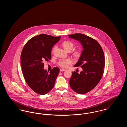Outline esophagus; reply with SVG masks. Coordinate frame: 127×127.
Wrapping results in <instances>:
<instances>
[{"mask_svg":"<svg viewBox=\"0 0 127 127\" xmlns=\"http://www.w3.org/2000/svg\"><path fill=\"white\" fill-rule=\"evenodd\" d=\"M66 70V69H65V68H61V69H60V71L62 72V71H65V70Z\"/></svg>","mask_w":127,"mask_h":127,"instance_id":"obj_1","label":"esophagus"}]
</instances>
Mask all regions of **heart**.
Returning <instances> with one entry per match:
<instances>
[{
  "label": "heart",
  "instance_id": "b5f03b06",
  "mask_svg": "<svg viewBox=\"0 0 127 127\" xmlns=\"http://www.w3.org/2000/svg\"><path fill=\"white\" fill-rule=\"evenodd\" d=\"M61 45H62V46L63 47V48L65 50H66V51H68V50L70 51L74 47L73 43L69 41H67V40L63 41V42L62 43ZM73 54L76 56H79L80 54L79 52L78 51L74 52ZM71 63V61L69 59L61 60L59 62V65L60 66L63 67H66L68 66V65L69 64H70Z\"/></svg>",
  "mask_w": 127,
  "mask_h": 127
}]
</instances>
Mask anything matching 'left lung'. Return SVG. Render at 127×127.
<instances>
[{"label":"left lung","mask_w":127,"mask_h":127,"mask_svg":"<svg viewBox=\"0 0 127 127\" xmlns=\"http://www.w3.org/2000/svg\"><path fill=\"white\" fill-rule=\"evenodd\" d=\"M69 37L79 41L83 50L74 67L80 66L79 74L72 72L69 80L71 88L76 93L83 94L91 91L101 79L105 66L104 54L99 44L86 35L76 33Z\"/></svg>","instance_id":"obj_1"}]
</instances>
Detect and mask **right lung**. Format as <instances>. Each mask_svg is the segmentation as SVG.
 I'll return each mask as SVG.
<instances>
[{
	"instance_id": "add662e5",
	"label": "right lung",
	"mask_w": 127,
	"mask_h": 127,
	"mask_svg": "<svg viewBox=\"0 0 127 127\" xmlns=\"http://www.w3.org/2000/svg\"><path fill=\"white\" fill-rule=\"evenodd\" d=\"M61 39L46 34L33 37L25 44L21 56L23 76L27 83L36 93L45 95L54 86L60 69L55 67L50 72L44 69V61L51 59V49Z\"/></svg>"
}]
</instances>
